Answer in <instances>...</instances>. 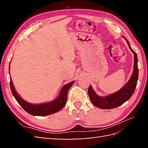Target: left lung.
Returning a JSON list of instances; mask_svg holds the SVG:
<instances>
[{
    "label": "left lung",
    "instance_id": "1",
    "mask_svg": "<svg viewBox=\"0 0 148 148\" xmlns=\"http://www.w3.org/2000/svg\"><path fill=\"white\" fill-rule=\"evenodd\" d=\"M124 38L127 40L130 49L134 53V66L132 75L129 81H128L127 83L121 89L118 91L117 92L106 97H100L97 95L95 91L93 90L92 86L90 85L89 86L88 92V96L91 102H92L94 106L100 109H109L117 108V107L121 106L123 103H124L130 98L132 95H133L135 90H136L138 76H139V69H138L137 65V56L136 53L132 49L128 40L125 37H124Z\"/></svg>",
    "mask_w": 148,
    "mask_h": 148
}]
</instances>
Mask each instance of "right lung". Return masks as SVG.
Returning a JSON list of instances; mask_svg holds the SVG:
<instances>
[{
	"label": "right lung",
	"mask_w": 148,
	"mask_h": 148,
	"mask_svg": "<svg viewBox=\"0 0 148 148\" xmlns=\"http://www.w3.org/2000/svg\"><path fill=\"white\" fill-rule=\"evenodd\" d=\"M74 83V81H72L63 86L60 95L56 99L52 102L40 103V104H33L22 99L14 90L11 79H10V88L12 95L25 111L31 115L43 116L54 114L60 111L64 108L67 102L68 91Z\"/></svg>",
	"instance_id": "1"
}]
</instances>
